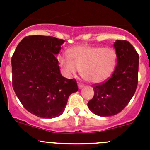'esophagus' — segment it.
<instances>
[{
    "instance_id": "obj_1",
    "label": "esophagus",
    "mask_w": 150,
    "mask_h": 150,
    "mask_svg": "<svg viewBox=\"0 0 150 150\" xmlns=\"http://www.w3.org/2000/svg\"><path fill=\"white\" fill-rule=\"evenodd\" d=\"M78 87H79V89H81V88H83V87H84V85H83V83H78Z\"/></svg>"
}]
</instances>
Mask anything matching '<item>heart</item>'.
<instances>
[{"instance_id": "heart-1", "label": "heart", "mask_w": 150, "mask_h": 150, "mask_svg": "<svg viewBox=\"0 0 150 150\" xmlns=\"http://www.w3.org/2000/svg\"><path fill=\"white\" fill-rule=\"evenodd\" d=\"M68 58L59 57V62L68 76H74L80 69V74L89 83H98L107 79L114 72L117 54L111 47L77 46L67 51Z\"/></svg>"}]
</instances>
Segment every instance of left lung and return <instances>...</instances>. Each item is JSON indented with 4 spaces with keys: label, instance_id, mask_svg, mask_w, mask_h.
Here are the masks:
<instances>
[{
    "label": "left lung",
    "instance_id": "1",
    "mask_svg": "<svg viewBox=\"0 0 150 150\" xmlns=\"http://www.w3.org/2000/svg\"><path fill=\"white\" fill-rule=\"evenodd\" d=\"M117 64L108 80L94 86L88 109L102 117L114 116L128 105L137 86L139 55L131 43L117 40L113 44Z\"/></svg>",
    "mask_w": 150,
    "mask_h": 150
}]
</instances>
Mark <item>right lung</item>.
I'll list each match as a JSON object with an SVG mask.
<instances>
[{"mask_svg": "<svg viewBox=\"0 0 150 150\" xmlns=\"http://www.w3.org/2000/svg\"><path fill=\"white\" fill-rule=\"evenodd\" d=\"M64 43L54 37L28 36L12 57L13 89L24 107L38 117L61 116L69 96L78 91L76 80L60 72L56 55Z\"/></svg>", "mask_w": 150, "mask_h": 150, "instance_id": "right-lung-1", "label": "right lung"}]
</instances>
